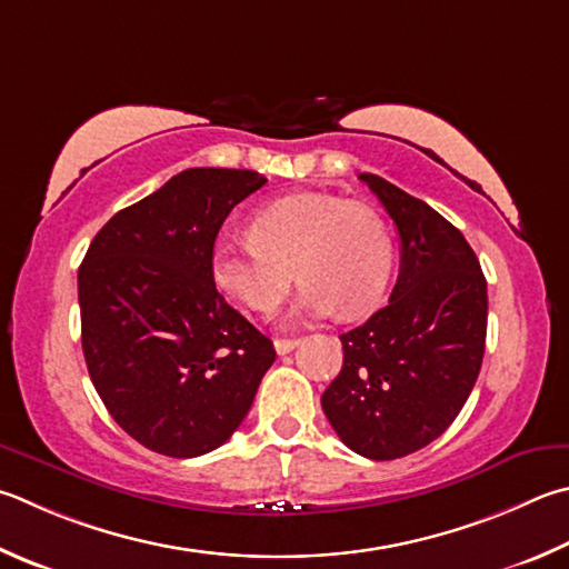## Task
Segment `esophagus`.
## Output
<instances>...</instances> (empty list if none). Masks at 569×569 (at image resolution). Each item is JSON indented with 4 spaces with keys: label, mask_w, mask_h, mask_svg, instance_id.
I'll list each match as a JSON object with an SVG mask.
<instances>
[{
    "label": "esophagus",
    "mask_w": 569,
    "mask_h": 569,
    "mask_svg": "<svg viewBox=\"0 0 569 569\" xmlns=\"http://www.w3.org/2000/svg\"><path fill=\"white\" fill-rule=\"evenodd\" d=\"M296 346H298V340H293V338H276V340H273V348H276L278 356L291 353V350H293Z\"/></svg>",
    "instance_id": "obj_1"
}]
</instances>
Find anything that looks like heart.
Segmentation results:
<instances>
[{
	"instance_id": "obj_1",
	"label": "heart",
	"mask_w": 569,
	"mask_h": 569,
	"mask_svg": "<svg viewBox=\"0 0 569 569\" xmlns=\"http://www.w3.org/2000/svg\"><path fill=\"white\" fill-rule=\"evenodd\" d=\"M251 241L221 239L211 278L253 313L276 311L301 286L293 316L360 318L383 298L392 271V236L373 206L303 191L256 211Z\"/></svg>"
}]
</instances>
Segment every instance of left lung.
<instances>
[{
	"label": "left lung",
	"instance_id": "1",
	"mask_svg": "<svg viewBox=\"0 0 569 569\" xmlns=\"http://www.w3.org/2000/svg\"><path fill=\"white\" fill-rule=\"evenodd\" d=\"M400 236L390 301L340 336L343 368L320 396L338 438L358 456L396 460L440 438L478 380L488 333V283L465 236L426 201L376 173Z\"/></svg>",
	"mask_w": 569,
	"mask_h": 569
}]
</instances>
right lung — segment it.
I'll return each mask as SVG.
<instances>
[{
    "label": "right lung",
    "instance_id": "obj_1",
    "mask_svg": "<svg viewBox=\"0 0 569 569\" xmlns=\"http://www.w3.org/2000/svg\"><path fill=\"white\" fill-rule=\"evenodd\" d=\"M263 183L249 169H186L111 216L79 266L91 383L119 428L161 456L223 446L276 360L211 278L226 216Z\"/></svg>",
    "mask_w": 569,
    "mask_h": 569
}]
</instances>
